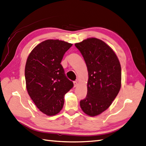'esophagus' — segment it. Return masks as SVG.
I'll return each mask as SVG.
<instances>
[{
  "mask_svg": "<svg viewBox=\"0 0 146 146\" xmlns=\"http://www.w3.org/2000/svg\"><path fill=\"white\" fill-rule=\"evenodd\" d=\"M77 85H78V84H77V82H76V81L74 82V87H77Z\"/></svg>",
  "mask_w": 146,
  "mask_h": 146,
  "instance_id": "34e87169",
  "label": "esophagus"
}]
</instances>
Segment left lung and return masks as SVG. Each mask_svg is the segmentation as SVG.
<instances>
[{"label": "left lung", "mask_w": 146, "mask_h": 146, "mask_svg": "<svg viewBox=\"0 0 146 146\" xmlns=\"http://www.w3.org/2000/svg\"><path fill=\"white\" fill-rule=\"evenodd\" d=\"M88 70L86 98L80 101L83 112L98 115L111 105L121 89V67L114 51L102 40L88 38L75 44Z\"/></svg>", "instance_id": "8db88e82"}]
</instances>
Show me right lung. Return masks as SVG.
Masks as SVG:
<instances>
[{"label":"right lung","instance_id":"right-lung-1","mask_svg":"<svg viewBox=\"0 0 146 146\" xmlns=\"http://www.w3.org/2000/svg\"><path fill=\"white\" fill-rule=\"evenodd\" d=\"M72 44L48 39L35 46L27 57L25 67L26 88L40 111L48 116L62 110L64 96L74 86L60 64Z\"/></svg>","mask_w":146,"mask_h":146}]
</instances>
